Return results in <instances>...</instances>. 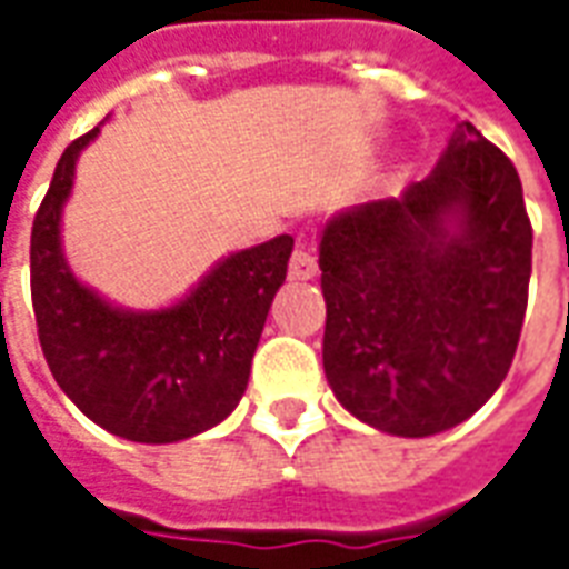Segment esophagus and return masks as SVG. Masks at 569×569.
<instances>
[{"mask_svg": "<svg viewBox=\"0 0 569 569\" xmlns=\"http://www.w3.org/2000/svg\"><path fill=\"white\" fill-rule=\"evenodd\" d=\"M320 271V264H317V256H313V249L308 243H298L296 252H292V259H289V277L292 280H313Z\"/></svg>", "mask_w": 569, "mask_h": 569, "instance_id": "obj_1", "label": "esophagus"}]
</instances>
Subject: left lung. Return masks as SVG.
<instances>
[{"label": "left lung", "mask_w": 569, "mask_h": 569, "mask_svg": "<svg viewBox=\"0 0 569 569\" xmlns=\"http://www.w3.org/2000/svg\"><path fill=\"white\" fill-rule=\"evenodd\" d=\"M530 249L518 170L469 121L402 198L332 216L320 237L322 369L338 402L406 439L472 418L512 366Z\"/></svg>", "instance_id": "obj_1"}]
</instances>
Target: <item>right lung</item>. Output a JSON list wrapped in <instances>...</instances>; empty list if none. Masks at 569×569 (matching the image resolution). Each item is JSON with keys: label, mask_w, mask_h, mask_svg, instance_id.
<instances>
[{"label": "right lung", "mask_w": 569, "mask_h": 569, "mask_svg": "<svg viewBox=\"0 0 569 569\" xmlns=\"http://www.w3.org/2000/svg\"><path fill=\"white\" fill-rule=\"evenodd\" d=\"M97 133L60 154L32 222L30 286L42 353L60 390L97 427L146 445L191 439L222 423L247 390L292 237L231 252L170 308H118L81 283L60 243L76 163Z\"/></svg>", "instance_id": "obj_1"}]
</instances>
